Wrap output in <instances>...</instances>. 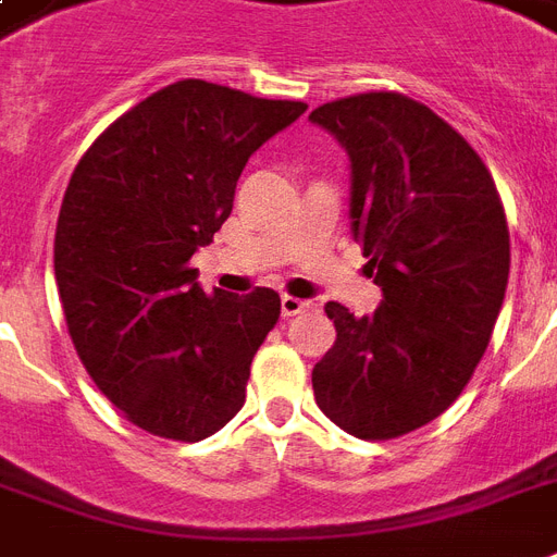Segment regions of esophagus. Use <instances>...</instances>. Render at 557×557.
<instances>
[{
    "label": "esophagus",
    "mask_w": 557,
    "mask_h": 557,
    "mask_svg": "<svg viewBox=\"0 0 557 557\" xmlns=\"http://www.w3.org/2000/svg\"><path fill=\"white\" fill-rule=\"evenodd\" d=\"M309 306L312 304H309V300H304V297H295V295L280 297V309H283V314H286V318H295V314L306 312Z\"/></svg>",
    "instance_id": "1"
}]
</instances>
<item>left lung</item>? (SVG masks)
<instances>
[{"instance_id":"obj_1","label":"left lung","mask_w":557,"mask_h":557,"mask_svg":"<svg viewBox=\"0 0 557 557\" xmlns=\"http://www.w3.org/2000/svg\"><path fill=\"white\" fill-rule=\"evenodd\" d=\"M352 161V236L384 300L356 318L330 300L335 347L314 364L318 407L358 440H396L445 413L474 375L509 286V225L476 150L401 91L309 115Z\"/></svg>"}]
</instances>
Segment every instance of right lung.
I'll return each instance as SVG.
<instances>
[{
	"label": "right lung",
	"instance_id": "right-lung-1",
	"mask_svg": "<svg viewBox=\"0 0 557 557\" xmlns=\"http://www.w3.org/2000/svg\"><path fill=\"white\" fill-rule=\"evenodd\" d=\"M304 112L178 81L112 121L74 168L54 236L65 326L100 393L152 436L199 442L243 407L280 295H205L190 257L231 216L251 152Z\"/></svg>",
	"mask_w": 557,
	"mask_h": 557
}]
</instances>
